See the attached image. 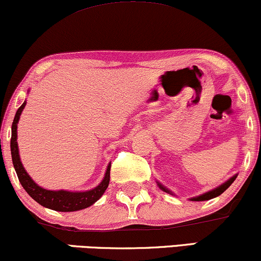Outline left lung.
Here are the masks:
<instances>
[{"mask_svg": "<svg viewBox=\"0 0 261 261\" xmlns=\"http://www.w3.org/2000/svg\"><path fill=\"white\" fill-rule=\"evenodd\" d=\"M237 175H239V174L232 175L230 179H227L226 181L223 182V184L219 185V186H217V188H215V189L211 190V191H207V192H204V194H202V195H199V196H196V197H191V198H190V201H196V202H198V201H208V199H212V198H214V197H218V196H220L221 194H223V192H224L225 190H226L227 188H230V185L232 184L234 180H236ZM156 182H157V185H159V188H160L161 190H162V191H165V192H167V194H169V195L175 196L174 194H173L172 191H170L169 189H167L165 185L161 184L160 181H156Z\"/></svg>", "mask_w": 261, "mask_h": 261, "instance_id": "obj_1", "label": "left lung"}]
</instances>
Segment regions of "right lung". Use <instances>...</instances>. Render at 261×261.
I'll return each mask as SVG.
<instances>
[{"label": "right lung", "mask_w": 261, "mask_h": 261, "mask_svg": "<svg viewBox=\"0 0 261 261\" xmlns=\"http://www.w3.org/2000/svg\"><path fill=\"white\" fill-rule=\"evenodd\" d=\"M27 101L21 104L18 111L15 112L14 120L12 123V138H11V153L13 166H14L15 172H17L18 179L20 181L22 188L25 191L30 195L37 203H40L43 207L53 209L57 212H76L85 209L87 207H91L94 204L99 198L104 195L105 190L108 189L109 182H110V168L111 162L109 163L106 168L105 175L100 184L95 186L94 189L87 190V191H66V190H47L41 188L40 185L32 180L28 172L22 166L20 156H19V147L17 141V133H18V122L20 118V115L24 110Z\"/></svg>", "instance_id": "1"}]
</instances>
